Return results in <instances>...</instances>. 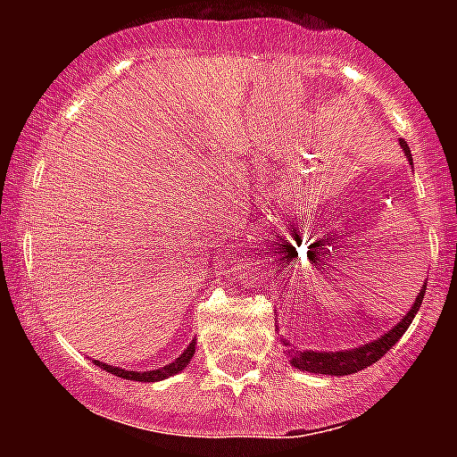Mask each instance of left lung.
<instances>
[{"instance_id":"left-lung-1","label":"left lung","mask_w":457,"mask_h":457,"mask_svg":"<svg viewBox=\"0 0 457 457\" xmlns=\"http://www.w3.org/2000/svg\"><path fill=\"white\" fill-rule=\"evenodd\" d=\"M401 146H403V151H405L407 160H410V146H407L405 141H401ZM290 233H295V240L302 242L300 231H290ZM320 242L322 240H313V236H311L309 258L313 261V263H318ZM286 247H288L290 256H297L293 245L284 240L281 249H286ZM281 268H288V265H281ZM278 274H284V272L278 270ZM423 293H426V284L421 286V290H419V295H417V300L411 302L410 311H407L405 316L401 318V322H395L389 332H385L379 338H375V341L364 343V345H357V348L337 350V353H322V350H302L284 338L286 354H288L290 366H295V369H300V370H306V373L337 375V378H341V375H353V373H357V370L369 369L370 364H375V361H379V359L385 357V354L394 348L395 343H398V338L407 332V327L411 325V320H414V316H417L419 306H421Z\"/></svg>"}]
</instances>
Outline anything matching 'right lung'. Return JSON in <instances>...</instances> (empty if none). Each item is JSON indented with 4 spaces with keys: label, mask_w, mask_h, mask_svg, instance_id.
Returning <instances> with one entry per match:
<instances>
[{
    "label": "right lung",
    "mask_w": 457,
    "mask_h": 457,
    "mask_svg": "<svg viewBox=\"0 0 457 457\" xmlns=\"http://www.w3.org/2000/svg\"><path fill=\"white\" fill-rule=\"evenodd\" d=\"M194 353H196V338H192V343L187 345V350H185L183 354H180L176 361H171V364L162 366V369H155V370H125V369H119V366H109V364H103V361H98V359H93V364L98 366V369L107 370V373L116 375V378H123V379H135V382H160V379H167L171 378V375L180 373V370L185 369V366L192 361Z\"/></svg>",
    "instance_id": "obj_1"
}]
</instances>
